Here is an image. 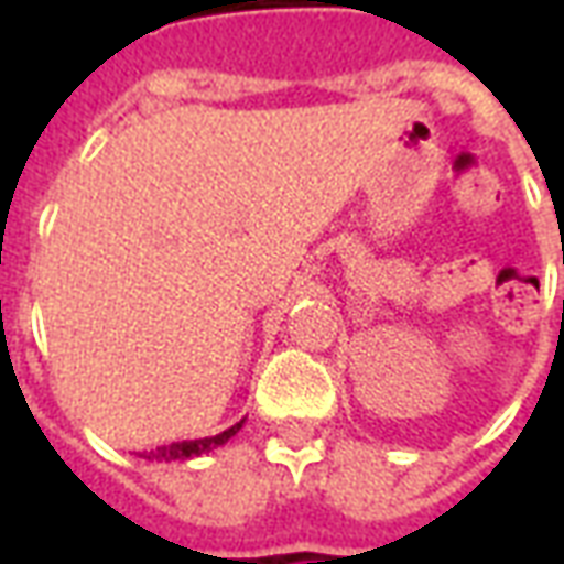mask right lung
<instances>
[{"label": "right lung", "instance_id": "add662e5", "mask_svg": "<svg viewBox=\"0 0 564 564\" xmlns=\"http://www.w3.org/2000/svg\"><path fill=\"white\" fill-rule=\"evenodd\" d=\"M245 425V420L241 423L229 425L226 432H220V435H210V437H196V441H174V444H162V447H153V449H144L141 453V459L148 462H186V459H196V456H205V453H210V449H217L220 444H226L229 437L238 432Z\"/></svg>", "mask_w": 564, "mask_h": 564}]
</instances>
